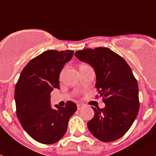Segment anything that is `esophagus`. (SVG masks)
I'll return each instance as SVG.
<instances>
[{"label": "esophagus", "mask_w": 156, "mask_h": 156, "mask_svg": "<svg viewBox=\"0 0 156 156\" xmlns=\"http://www.w3.org/2000/svg\"><path fill=\"white\" fill-rule=\"evenodd\" d=\"M83 107V105H82V104H78V105H77V108H78V110L82 109Z\"/></svg>", "instance_id": "1"}]
</instances>
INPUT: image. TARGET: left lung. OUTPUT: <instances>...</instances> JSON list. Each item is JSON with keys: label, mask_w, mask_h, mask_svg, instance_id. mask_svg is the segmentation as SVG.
Instances as JSON below:
<instances>
[{"label": "left lung", "mask_w": 156, "mask_h": 156, "mask_svg": "<svg viewBox=\"0 0 156 156\" xmlns=\"http://www.w3.org/2000/svg\"><path fill=\"white\" fill-rule=\"evenodd\" d=\"M75 56L90 64L96 75V88L104 108H92L94 117L87 122L90 133L102 142L120 138L137 117L140 107L138 85L126 61L108 48L78 51Z\"/></svg>", "instance_id": "obj_1"}]
</instances>
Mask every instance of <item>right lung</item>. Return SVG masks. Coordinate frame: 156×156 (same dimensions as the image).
<instances>
[{"instance_id": "obj_1", "label": "right lung", "mask_w": 156, "mask_h": 156, "mask_svg": "<svg viewBox=\"0 0 156 156\" xmlns=\"http://www.w3.org/2000/svg\"><path fill=\"white\" fill-rule=\"evenodd\" d=\"M73 51L48 50L34 57L21 73L15 87L16 114L26 132L37 142L52 144L67 130L69 118L76 111L75 103L51 107V92L60 89L59 76Z\"/></svg>"}]
</instances>
